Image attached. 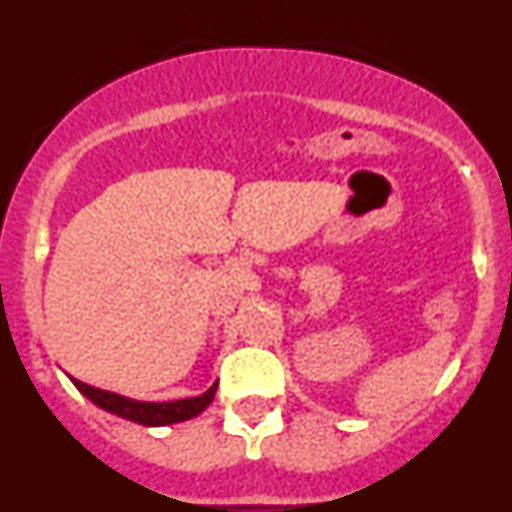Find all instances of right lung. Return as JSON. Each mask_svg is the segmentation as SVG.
<instances>
[{
  "instance_id": "right-lung-1",
  "label": "right lung",
  "mask_w": 512,
  "mask_h": 512,
  "mask_svg": "<svg viewBox=\"0 0 512 512\" xmlns=\"http://www.w3.org/2000/svg\"><path fill=\"white\" fill-rule=\"evenodd\" d=\"M71 382H74L76 390H79L84 397H89L97 408L107 410V413L117 415V418L133 420V423H140V425H151V428L153 425L182 423V420L200 415L202 410L210 405L212 397H215L217 392V382H215L210 390L200 397H187V400H174V402H140V400H130V397L115 395V392L97 390V387L79 382V379H71Z\"/></svg>"
}]
</instances>
